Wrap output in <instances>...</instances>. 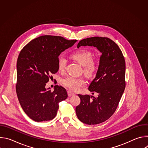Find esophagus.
Returning a JSON list of instances; mask_svg holds the SVG:
<instances>
[{
	"instance_id": "34e87169",
	"label": "esophagus",
	"mask_w": 148,
	"mask_h": 148,
	"mask_svg": "<svg viewBox=\"0 0 148 148\" xmlns=\"http://www.w3.org/2000/svg\"><path fill=\"white\" fill-rule=\"evenodd\" d=\"M74 95H75V94H74V92H72L70 91H68V95H69V97H71V96Z\"/></svg>"
}]
</instances>
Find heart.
Here are the masks:
<instances>
[{
  "label": "heart",
  "mask_w": 148,
  "mask_h": 148,
  "mask_svg": "<svg viewBox=\"0 0 148 148\" xmlns=\"http://www.w3.org/2000/svg\"><path fill=\"white\" fill-rule=\"evenodd\" d=\"M71 57L83 66V72L88 75H92L98 67V61L92 58V53L87 50L79 49L71 54ZM58 69L60 72L64 71L67 65V59L60 56L58 58ZM62 85L71 91H77L86 84L82 77L68 76L62 79Z\"/></svg>",
  "instance_id": "1"
}]
</instances>
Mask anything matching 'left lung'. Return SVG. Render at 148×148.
<instances>
[{
    "instance_id": "1",
    "label": "left lung",
    "mask_w": 148,
    "mask_h": 148,
    "mask_svg": "<svg viewBox=\"0 0 148 148\" xmlns=\"http://www.w3.org/2000/svg\"><path fill=\"white\" fill-rule=\"evenodd\" d=\"M81 46L95 47L102 53L96 77L88 87L98 96L78 94L81 102L75 108L80 121L95 125L108 119L118 107L126 86L125 61L118 46L108 37L84 38L77 48Z\"/></svg>"
}]
</instances>
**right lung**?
Returning <instances> with one entry per match:
<instances>
[{
  "mask_svg": "<svg viewBox=\"0 0 148 148\" xmlns=\"http://www.w3.org/2000/svg\"><path fill=\"white\" fill-rule=\"evenodd\" d=\"M76 41L61 36H41L21 50L17 61L16 90L21 107L33 121L44 122L54 118L59 102L67 98L64 88L57 85L52 91L50 88L46 89V85L58 70L59 55Z\"/></svg>",
  "mask_w": 148,
  "mask_h": 148,
  "instance_id": "obj_1",
  "label": "right lung"
}]
</instances>
